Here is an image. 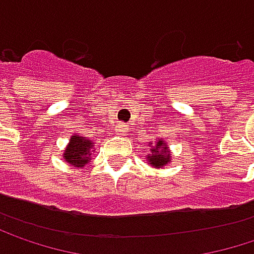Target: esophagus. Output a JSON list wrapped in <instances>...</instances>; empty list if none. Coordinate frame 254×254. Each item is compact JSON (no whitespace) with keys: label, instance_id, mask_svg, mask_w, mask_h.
Masks as SVG:
<instances>
[{"label":"esophagus","instance_id":"obj_1","mask_svg":"<svg viewBox=\"0 0 254 254\" xmlns=\"http://www.w3.org/2000/svg\"><path fill=\"white\" fill-rule=\"evenodd\" d=\"M115 130H116V135L125 136V135H127V132H129V127H127V125H125V124H119Z\"/></svg>","mask_w":254,"mask_h":254}]
</instances>
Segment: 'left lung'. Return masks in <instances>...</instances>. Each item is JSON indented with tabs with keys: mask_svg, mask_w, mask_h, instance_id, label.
Returning <instances> with one entry per match:
<instances>
[{
	"mask_svg": "<svg viewBox=\"0 0 254 254\" xmlns=\"http://www.w3.org/2000/svg\"><path fill=\"white\" fill-rule=\"evenodd\" d=\"M150 154L147 155V163L155 167V169H163L172 161V152L167 145V142L163 138H157V141L152 144L150 142Z\"/></svg>",
	"mask_w": 254,
	"mask_h": 254,
	"instance_id": "left-lung-1",
	"label": "left lung"
}]
</instances>
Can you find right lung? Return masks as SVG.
Here are the masks:
<instances>
[{"mask_svg":"<svg viewBox=\"0 0 254 254\" xmlns=\"http://www.w3.org/2000/svg\"><path fill=\"white\" fill-rule=\"evenodd\" d=\"M94 152L93 141L81 136L78 133H72L68 145L65 147L62 158L74 169H82L91 160V154Z\"/></svg>","mask_w":254,"mask_h":254,"instance_id":"obj_1","label":"right lung"}]
</instances>
